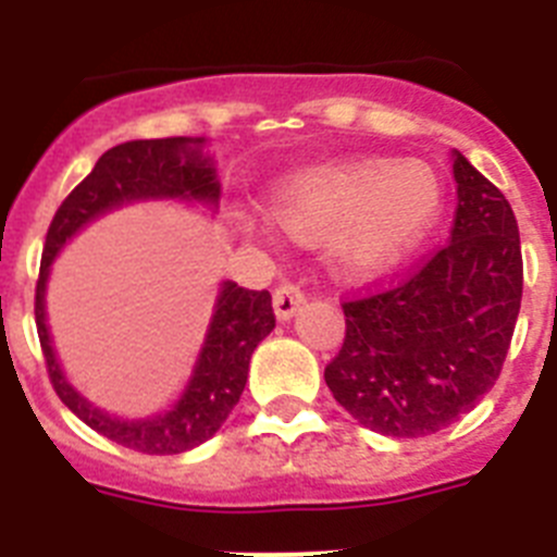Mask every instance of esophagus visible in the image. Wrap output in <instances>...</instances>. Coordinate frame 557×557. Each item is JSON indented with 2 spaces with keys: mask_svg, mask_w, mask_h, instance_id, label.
Masks as SVG:
<instances>
[{
  "mask_svg": "<svg viewBox=\"0 0 557 557\" xmlns=\"http://www.w3.org/2000/svg\"><path fill=\"white\" fill-rule=\"evenodd\" d=\"M304 304H307V295L301 293V287H298V284L284 282V284H278V287H275L273 312L282 323L289 321V318H293V314L304 307Z\"/></svg>",
  "mask_w": 557,
  "mask_h": 557,
  "instance_id": "34e87169",
  "label": "esophagus"
}]
</instances>
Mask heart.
Returning <instances> with one entry per match:
<instances>
[{"label":"heart","instance_id":"1","mask_svg":"<svg viewBox=\"0 0 557 557\" xmlns=\"http://www.w3.org/2000/svg\"><path fill=\"white\" fill-rule=\"evenodd\" d=\"M444 181L424 161L368 159L293 175L268 198L270 225L295 243H318L343 278L396 264L435 225Z\"/></svg>","mask_w":557,"mask_h":557}]
</instances>
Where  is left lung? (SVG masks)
Wrapping results in <instances>:
<instances>
[{"label":"left lung","mask_w":557,"mask_h":557,"mask_svg":"<svg viewBox=\"0 0 557 557\" xmlns=\"http://www.w3.org/2000/svg\"><path fill=\"white\" fill-rule=\"evenodd\" d=\"M451 243L412 278L343 304L346 339L326 385L359 424L421 437L471 412L499 379L521 307L513 209L462 152H451Z\"/></svg>","instance_id":"left-lung-1"}]
</instances>
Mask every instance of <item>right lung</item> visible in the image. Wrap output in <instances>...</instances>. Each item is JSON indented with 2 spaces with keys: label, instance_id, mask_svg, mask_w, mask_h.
<instances>
[{
  "label": "right lung",
  "instance_id": "obj_1",
  "mask_svg": "<svg viewBox=\"0 0 557 557\" xmlns=\"http://www.w3.org/2000/svg\"><path fill=\"white\" fill-rule=\"evenodd\" d=\"M147 200H178L206 211L218 209V166L206 152L203 136L133 139L102 152L95 170L63 200L47 231L36 284V326L52 387L83 424L133 451L181 455L209 441L243 396L250 357L275 326L268 289L256 293L236 287L234 282L220 284L203 346L184 391L166 410L145 418L111 416L88 401L63 373L47 326V282L52 262L69 239L108 211Z\"/></svg>",
  "mask_w": 557,
  "mask_h": 557
}]
</instances>
